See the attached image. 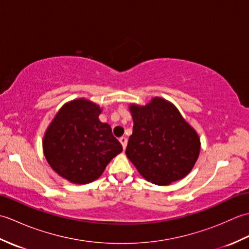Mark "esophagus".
<instances>
[{"mask_svg": "<svg viewBox=\"0 0 249 249\" xmlns=\"http://www.w3.org/2000/svg\"><path fill=\"white\" fill-rule=\"evenodd\" d=\"M120 142L122 146H123V149H126V145H127V138H126V137H121Z\"/></svg>", "mask_w": 249, "mask_h": 249, "instance_id": "34e87169", "label": "esophagus"}]
</instances>
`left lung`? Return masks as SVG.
<instances>
[{"instance_id": "left-lung-1", "label": "left lung", "mask_w": 249, "mask_h": 249, "mask_svg": "<svg viewBox=\"0 0 249 249\" xmlns=\"http://www.w3.org/2000/svg\"><path fill=\"white\" fill-rule=\"evenodd\" d=\"M129 110L134 128L126 155L141 176L161 186L186 177L199 157L200 139L176 106L154 97Z\"/></svg>"}]
</instances>
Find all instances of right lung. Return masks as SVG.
<instances>
[{
  "instance_id": "right-lung-1",
  "label": "right lung",
  "mask_w": 249,
  "mask_h": 249,
  "mask_svg": "<svg viewBox=\"0 0 249 249\" xmlns=\"http://www.w3.org/2000/svg\"><path fill=\"white\" fill-rule=\"evenodd\" d=\"M99 106L79 98L65 104L47 128L44 154L53 170L75 184H88L102 176L114 156L123 151Z\"/></svg>"
}]
</instances>
